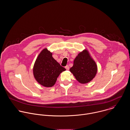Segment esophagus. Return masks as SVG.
<instances>
[{
	"instance_id": "1",
	"label": "esophagus",
	"mask_w": 130,
	"mask_h": 130,
	"mask_svg": "<svg viewBox=\"0 0 130 130\" xmlns=\"http://www.w3.org/2000/svg\"><path fill=\"white\" fill-rule=\"evenodd\" d=\"M65 68L66 69V70H69V69H70V68H69V66H68V65H67V66H66V67H65Z\"/></svg>"
}]
</instances>
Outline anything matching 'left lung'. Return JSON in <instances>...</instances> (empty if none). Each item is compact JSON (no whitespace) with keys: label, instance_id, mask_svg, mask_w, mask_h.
<instances>
[{"label":"left lung","instance_id":"1","mask_svg":"<svg viewBox=\"0 0 130 130\" xmlns=\"http://www.w3.org/2000/svg\"><path fill=\"white\" fill-rule=\"evenodd\" d=\"M70 71L79 83L85 84L91 82L95 77L98 68L89 52L85 50L75 58L74 65Z\"/></svg>","mask_w":130,"mask_h":130}]
</instances>
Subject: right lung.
Listing matches in <instances>:
<instances>
[{
    "label": "right lung",
    "mask_w": 130,
    "mask_h": 130,
    "mask_svg": "<svg viewBox=\"0 0 130 130\" xmlns=\"http://www.w3.org/2000/svg\"><path fill=\"white\" fill-rule=\"evenodd\" d=\"M66 70L53 57L52 53L44 48L37 56L33 73L39 84L45 87H52L56 84L60 74Z\"/></svg>",
    "instance_id": "add662e5"
}]
</instances>
